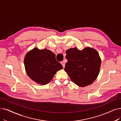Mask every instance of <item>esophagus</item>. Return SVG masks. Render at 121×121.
<instances>
[{
    "label": "esophagus",
    "mask_w": 121,
    "mask_h": 121,
    "mask_svg": "<svg viewBox=\"0 0 121 121\" xmlns=\"http://www.w3.org/2000/svg\"><path fill=\"white\" fill-rule=\"evenodd\" d=\"M60 63H61V64L63 66V67L64 68L65 66V62L64 61H62L60 62Z\"/></svg>",
    "instance_id": "34e87169"
}]
</instances>
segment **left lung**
I'll use <instances>...</instances> for the list:
<instances>
[{
    "label": "left lung",
    "mask_w": 121,
    "mask_h": 121,
    "mask_svg": "<svg viewBox=\"0 0 121 121\" xmlns=\"http://www.w3.org/2000/svg\"><path fill=\"white\" fill-rule=\"evenodd\" d=\"M65 70L71 80L80 87L91 84L99 73L101 60L98 52L89 47L79 50L76 47L66 50Z\"/></svg>",
    "instance_id": "8db88e82"
}]
</instances>
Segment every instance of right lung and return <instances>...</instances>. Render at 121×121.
Returning a JSON list of instances; mask_svg holds the SVG:
<instances>
[{"instance_id": "right-lung-1", "label": "right lung", "mask_w": 121, "mask_h": 121, "mask_svg": "<svg viewBox=\"0 0 121 121\" xmlns=\"http://www.w3.org/2000/svg\"><path fill=\"white\" fill-rule=\"evenodd\" d=\"M24 62L29 77L40 85L49 83L56 72L63 69L54 53L47 49L34 48L26 54Z\"/></svg>"}]
</instances>
